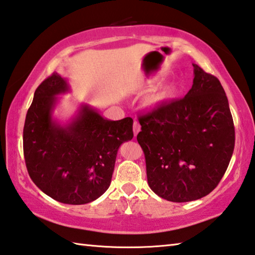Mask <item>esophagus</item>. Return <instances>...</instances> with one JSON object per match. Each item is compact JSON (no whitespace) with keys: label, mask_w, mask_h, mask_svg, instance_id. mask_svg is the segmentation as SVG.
<instances>
[{"label":"esophagus","mask_w":255,"mask_h":255,"mask_svg":"<svg viewBox=\"0 0 255 255\" xmlns=\"http://www.w3.org/2000/svg\"><path fill=\"white\" fill-rule=\"evenodd\" d=\"M132 130H133V135L137 136V135H138V132L140 131V125H139V123H137V122L133 123Z\"/></svg>","instance_id":"esophagus-1"}]
</instances>
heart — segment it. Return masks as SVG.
I'll use <instances>...</instances> for the list:
<instances>
[{
  "label": "heart",
  "mask_w": 255,
  "mask_h": 255,
  "mask_svg": "<svg viewBox=\"0 0 255 255\" xmlns=\"http://www.w3.org/2000/svg\"><path fill=\"white\" fill-rule=\"evenodd\" d=\"M181 91V85L178 82H169V83L163 84L162 86L155 91L152 96H150L146 103L150 108H157L161 107L165 103H169L173 101L175 98L179 97Z\"/></svg>",
  "instance_id": "1"
}]
</instances>
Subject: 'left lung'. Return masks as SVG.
Instances as JSON below:
<instances>
[{
	"label": "left lung",
	"instance_id": "8db88e82",
	"mask_svg": "<svg viewBox=\"0 0 255 255\" xmlns=\"http://www.w3.org/2000/svg\"><path fill=\"white\" fill-rule=\"evenodd\" d=\"M193 65L185 97L139 117L137 140L149 188L173 202L200 199L217 187L235 145L230 105L221 82Z\"/></svg>",
	"mask_w": 255,
	"mask_h": 255
}]
</instances>
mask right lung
<instances>
[{"instance_id":"add662e5","label":"right lung","mask_w":255,"mask_h":255,"mask_svg":"<svg viewBox=\"0 0 255 255\" xmlns=\"http://www.w3.org/2000/svg\"><path fill=\"white\" fill-rule=\"evenodd\" d=\"M70 91L58 73L38 86L25 116L23 153L42 192L63 204L84 205L110 187L119 146L133 137L132 119H107L82 103L70 120L60 122L54 117L58 96Z\"/></svg>"}]
</instances>
